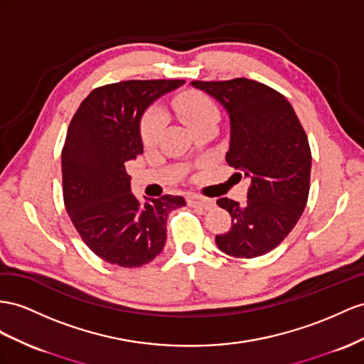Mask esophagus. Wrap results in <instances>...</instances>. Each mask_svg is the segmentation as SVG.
Returning a JSON list of instances; mask_svg holds the SVG:
<instances>
[{
	"label": "esophagus",
	"instance_id": "esophagus-1",
	"mask_svg": "<svg viewBox=\"0 0 364 364\" xmlns=\"http://www.w3.org/2000/svg\"><path fill=\"white\" fill-rule=\"evenodd\" d=\"M188 203L191 206H201L203 209H212L215 206V201L210 198L200 197V195H191V197H188Z\"/></svg>",
	"mask_w": 364,
	"mask_h": 364
}]
</instances>
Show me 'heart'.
<instances>
[{
	"label": "heart",
	"instance_id": "1",
	"mask_svg": "<svg viewBox=\"0 0 364 364\" xmlns=\"http://www.w3.org/2000/svg\"><path fill=\"white\" fill-rule=\"evenodd\" d=\"M172 109L180 118L181 123L191 129L192 132L204 124L215 123L220 118V112L215 102H213L208 95H204L197 90L183 92L181 95L176 97L172 101ZM164 127V118L156 110H149L141 119L139 126V134H141L143 143L151 146L154 144L158 136L161 135Z\"/></svg>",
	"mask_w": 364,
	"mask_h": 364
}]
</instances>
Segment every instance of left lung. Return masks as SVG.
<instances>
[{
    "instance_id": "obj_1",
    "label": "left lung",
    "mask_w": 364,
    "mask_h": 364,
    "mask_svg": "<svg viewBox=\"0 0 364 364\" xmlns=\"http://www.w3.org/2000/svg\"><path fill=\"white\" fill-rule=\"evenodd\" d=\"M229 115L226 161L250 180L247 201L220 198L232 217L230 229L215 237L223 252L255 258L274 250L300 220L309 195L311 147L300 119L282 93L262 82L192 81Z\"/></svg>"
}]
</instances>
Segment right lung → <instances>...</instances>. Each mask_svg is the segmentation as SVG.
I'll list each match as a JSON object with an SVG mask.
<instances>
[{
  "mask_svg": "<svg viewBox=\"0 0 364 364\" xmlns=\"http://www.w3.org/2000/svg\"><path fill=\"white\" fill-rule=\"evenodd\" d=\"M183 80H130L92 90L73 115L61 152L63 197L82 241L101 259L139 267L160 255L169 213L186 206L164 195L139 201L126 163L143 154L146 109Z\"/></svg>",
  "mask_w": 364,
  "mask_h": 364,
  "instance_id": "add662e5",
  "label": "right lung"
}]
</instances>
